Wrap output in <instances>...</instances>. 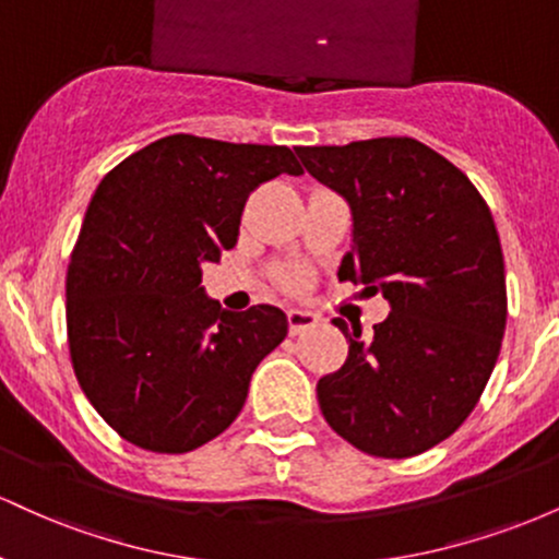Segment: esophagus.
<instances>
[{"mask_svg": "<svg viewBox=\"0 0 559 559\" xmlns=\"http://www.w3.org/2000/svg\"><path fill=\"white\" fill-rule=\"evenodd\" d=\"M286 318H288V333H292V336H297V333L307 329H316L318 325V316H312V312L307 310H288Z\"/></svg>", "mask_w": 559, "mask_h": 559, "instance_id": "34e87169", "label": "esophagus"}]
</instances>
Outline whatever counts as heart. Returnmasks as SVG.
Returning <instances> with one entry per match:
<instances>
[{
	"label": "heart",
	"instance_id": "obj_1",
	"mask_svg": "<svg viewBox=\"0 0 559 559\" xmlns=\"http://www.w3.org/2000/svg\"><path fill=\"white\" fill-rule=\"evenodd\" d=\"M284 286L288 292H299L305 286V271H288L284 273Z\"/></svg>",
	"mask_w": 559,
	"mask_h": 559
}]
</instances>
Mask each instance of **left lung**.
<instances>
[{"label": "left lung", "mask_w": 559, "mask_h": 559, "mask_svg": "<svg viewBox=\"0 0 559 559\" xmlns=\"http://www.w3.org/2000/svg\"><path fill=\"white\" fill-rule=\"evenodd\" d=\"M297 155L352 207L338 281L391 305L373 336L333 318L349 357L318 381L323 418L365 454L415 457L463 426L497 365L507 286L491 210L463 170L407 136Z\"/></svg>", "instance_id": "left-lung-1"}]
</instances>
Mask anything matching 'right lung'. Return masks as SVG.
I'll return each mask as SVG.
<instances>
[{"instance_id":"add662e5","label":"right lung","mask_w":559,"mask_h":559,"mask_svg":"<svg viewBox=\"0 0 559 559\" xmlns=\"http://www.w3.org/2000/svg\"><path fill=\"white\" fill-rule=\"evenodd\" d=\"M281 173H301L288 146L176 133L96 186L66 278L70 362L133 447L183 454L221 436L286 338L278 307L223 312L202 288L204 262L234 249L249 194Z\"/></svg>"}]
</instances>
